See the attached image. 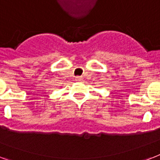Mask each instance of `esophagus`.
<instances>
[{"label":"esophagus","mask_w":160,"mask_h":160,"mask_svg":"<svg viewBox=\"0 0 160 160\" xmlns=\"http://www.w3.org/2000/svg\"><path fill=\"white\" fill-rule=\"evenodd\" d=\"M75 79H76V80H77V81H83V78L82 77H80V76H77V77L75 78Z\"/></svg>","instance_id":"obj_1"}]
</instances>
